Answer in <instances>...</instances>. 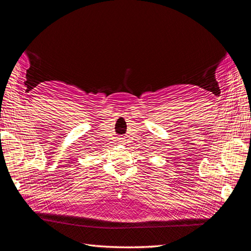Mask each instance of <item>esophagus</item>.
<instances>
[{
    "mask_svg": "<svg viewBox=\"0 0 251 251\" xmlns=\"http://www.w3.org/2000/svg\"><path fill=\"white\" fill-rule=\"evenodd\" d=\"M124 141H125V140H120V142H124Z\"/></svg>",
    "mask_w": 251,
    "mask_h": 251,
    "instance_id": "1",
    "label": "esophagus"
}]
</instances>
